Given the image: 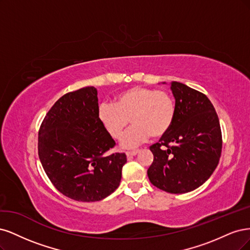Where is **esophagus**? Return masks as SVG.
Returning <instances> with one entry per match:
<instances>
[{
	"label": "esophagus",
	"mask_w": 250,
	"mask_h": 250,
	"mask_svg": "<svg viewBox=\"0 0 250 250\" xmlns=\"http://www.w3.org/2000/svg\"><path fill=\"white\" fill-rule=\"evenodd\" d=\"M140 150L139 149H136V150H133V151H126L125 152V155H126V157L127 158H130V157H134V156H136L137 154H138Z\"/></svg>",
	"instance_id": "obj_1"
}]
</instances>
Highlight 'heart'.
I'll list each match as a JSON object with an SVG mask.
<instances>
[{
  "mask_svg": "<svg viewBox=\"0 0 250 250\" xmlns=\"http://www.w3.org/2000/svg\"><path fill=\"white\" fill-rule=\"evenodd\" d=\"M98 117L113 139L122 137L131 120L133 125L120 144L125 148H134L150 135L162 137L169 131L175 117V103L166 91L136 86L120 92L115 104H100Z\"/></svg>",
  "mask_w": 250,
  "mask_h": 250,
  "instance_id": "heart-1",
  "label": "heart"
}]
</instances>
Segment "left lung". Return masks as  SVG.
<instances>
[{
  "label": "left lung",
  "instance_id": "left-lung-1",
  "mask_svg": "<svg viewBox=\"0 0 250 250\" xmlns=\"http://www.w3.org/2000/svg\"><path fill=\"white\" fill-rule=\"evenodd\" d=\"M170 89L175 117L169 131L149 147L154 161L147 175L157 188L182 194L212 175L221 156L222 136L218 115L204 93L175 81Z\"/></svg>",
  "mask_w": 250,
  "mask_h": 250
}]
</instances>
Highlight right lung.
<instances>
[{
  "label": "right lung",
  "instance_id": "right-lung-1",
  "mask_svg": "<svg viewBox=\"0 0 250 250\" xmlns=\"http://www.w3.org/2000/svg\"><path fill=\"white\" fill-rule=\"evenodd\" d=\"M98 90L88 86L64 94L38 133V156L54 186L78 201H99L119 186L125 154L104 156L115 146L98 117Z\"/></svg>",
  "mask_w": 250,
  "mask_h": 250
}]
</instances>
